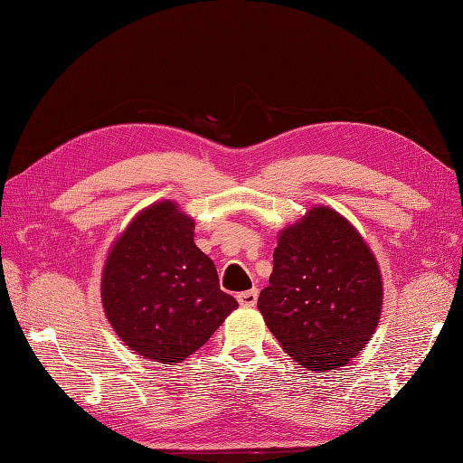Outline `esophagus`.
<instances>
[{"instance_id": "1", "label": "esophagus", "mask_w": 463, "mask_h": 463, "mask_svg": "<svg viewBox=\"0 0 463 463\" xmlns=\"http://www.w3.org/2000/svg\"><path fill=\"white\" fill-rule=\"evenodd\" d=\"M257 298H259V290L253 288V290H247V292L237 294V302H240L245 307H253L257 304Z\"/></svg>"}]
</instances>
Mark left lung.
Returning <instances> with one entry per match:
<instances>
[{
  "label": "left lung",
  "mask_w": 463,
  "mask_h": 463,
  "mask_svg": "<svg viewBox=\"0 0 463 463\" xmlns=\"http://www.w3.org/2000/svg\"><path fill=\"white\" fill-rule=\"evenodd\" d=\"M259 311L286 354L311 372L358 356L382 314L378 262L331 208H314L280 233Z\"/></svg>",
  "instance_id": "1"
}]
</instances>
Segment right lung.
Returning <instances> with one entry per match:
<instances>
[{
	"label": "right lung",
	"instance_id": "obj_1",
	"mask_svg": "<svg viewBox=\"0 0 463 463\" xmlns=\"http://www.w3.org/2000/svg\"><path fill=\"white\" fill-rule=\"evenodd\" d=\"M101 292L120 339L164 364L193 354L237 307L194 245V222L171 201L144 210L112 245Z\"/></svg>",
	"mask_w": 463,
	"mask_h": 463
}]
</instances>
